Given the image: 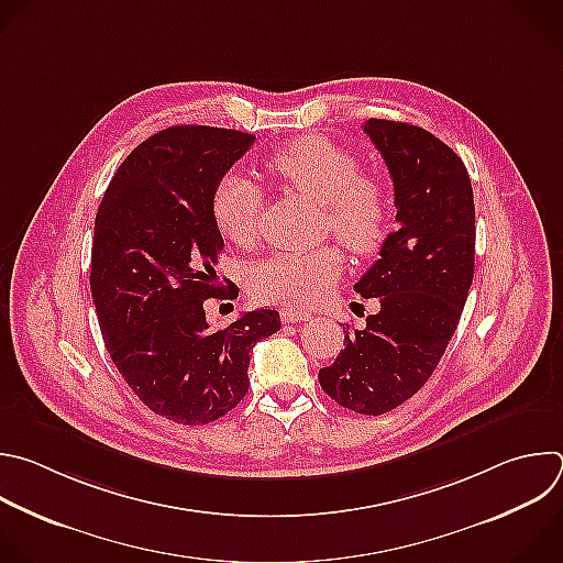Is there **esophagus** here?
Instances as JSON below:
<instances>
[{
	"instance_id": "esophagus-1",
	"label": "esophagus",
	"mask_w": 563,
	"mask_h": 563,
	"mask_svg": "<svg viewBox=\"0 0 563 563\" xmlns=\"http://www.w3.org/2000/svg\"><path fill=\"white\" fill-rule=\"evenodd\" d=\"M280 318H283V322H302V320H309V318H311V313H309V311H305V309H298V307H289V305H285V307L280 309Z\"/></svg>"
}]
</instances>
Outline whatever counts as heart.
Instances as JSON below:
<instances>
[{"label":"heart","mask_w":563,"mask_h":563,"mask_svg":"<svg viewBox=\"0 0 563 563\" xmlns=\"http://www.w3.org/2000/svg\"><path fill=\"white\" fill-rule=\"evenodd\" d=\"M265 172L287 190L322 203L329 228L357 256L378 252L389 234L391 201L383 176L362 172L357 156L320 134L298 136L265 161ZM263 192L243 174H225L212 197V217L221 234L250 247L261 228ZM342 272V252L331 245L280 250L250 274L258 300L309 307L322 300Z\"/></svg>","instance_id":"b5f03b06"}]
</instances>
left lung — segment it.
I'll list each match as a JSON object with an SVG mask.
<instances>
[{
    "label": "left lung",
    "mask_w": 563,
    "mask_h": 563,
    "mask_svg": "<svg viewBox=\"0 0 563 563\" xmlns=\"http://www.w3.org/2000/svg\"><path fill=\"white\" fill-rule=\"evenodd\" d=\"M396 197L398 230L353 285L378 298L364 329H344V349L318 371L340 407L383 416L416 396L453 338L475 267V203L462 158L424 128L368 119Z\"/></svg>",
    "instance_id": "obj_1"
}]
</instances>
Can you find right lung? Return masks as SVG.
<instances>
[{"label":"right lung","mask_w":563,"mask_h":563,"mask_svg":"<svg viewBox=\"0 0 563 563\" xmlns=\"http://www.w3.org/2000/svg\"><path fill=\"white\" fill-rule=\"evenodd\" d=\"M254 139L210 125L152 134L119 165L95 219L90 289L106 349L150 411L187 427L245 398L252 349L280 329L274 309L210 329L203 307L239 296L217 278L212 197Z\"/></svg>","instance_id":"right-lung-1"}]
</instances>
